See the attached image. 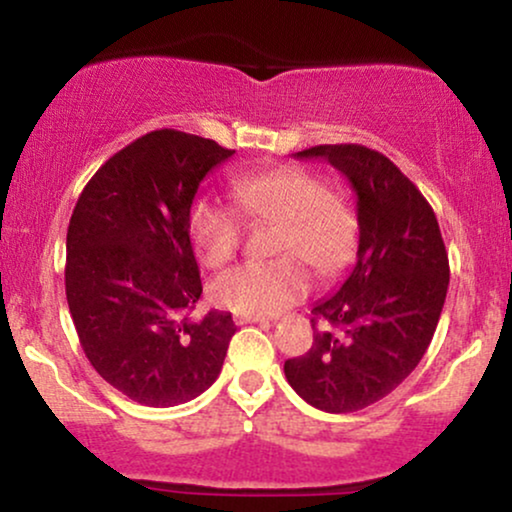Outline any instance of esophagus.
I'll use <instances>...</instances> for the list:
<instances>
[{
	"instance_id": "esophagus-1",
	"label": "esophagus",
	"mask_w": 512,
	"mask_h": 512,
	"mask_svg": "<svg viewBox=\"0 0 512 512\" xmlns=\"http://www.w3.org/2000/svg\"><path fill=\"white\" fill-rule=\"evenodd\" d=\"M233 322H236V325H269L267 317L262 315H236Z\"/></svg>"
}]
</instances>
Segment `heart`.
<instances>
[{"label":"heart","mask_w":512,"mask_h":512,"mask_svg":"<svg viewBox=\"0 0 512 512\" xmlns=\"http://www.w3.org/2000/svg\"><path fill=\"white\" fill-rule=\"evenodd\" d=\"M238 209L250 221H279L274 250L284 257L245 262L211 281V301L240 315H276L308 293L310 264L320 276L349 267L358 245L354 209L320 175L296 166L238 173L231 180ZM190 238L207 267H221L243 243V219L231 204L195 199Z\"/></svg>","instance_id":"b5f03b06"}]
</instances>
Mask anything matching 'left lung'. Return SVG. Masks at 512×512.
Listing matches in <instances>:
<instances>
[{
	"label": "left lung",
	"instance_id": "1",
	"mask_svg": "<svg viewBox=\"0 0 512 512\" xmlns=\"http://www.w3.org/2000/svg\"><path fill=\"white\" fill-rule=\"evenodd\" d=\"M296 158H325L351 182L358 250L344 284L315 303L310 351L284 373L315 409L346 414L390 395L419 366L443 313L448 252L431 204L387 156L322 144Z\"/></svg>",
	"mask_w": 512,
	"mask_h": 512
}]
</instances>
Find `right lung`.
Wrapping results in <instances>:
<instances>
[{"instance_id": "right-lung-1", "label": "right lung", "mask_w": 512, "mask_h": 512, "mask_svg": "<svg viewBox=\"0 0 512 512\" xmlns=\"http://www.w3.org/2000/svg\"><path fill=\"white\" fill-rule=\"evenodd\" d=\"M236 151L156 129L88 180L67 228V303L96 373L144 407H175L219 378L231 313L190 317L202 279L190 243L199 182Z\"/></svg>"}]
</instances>
